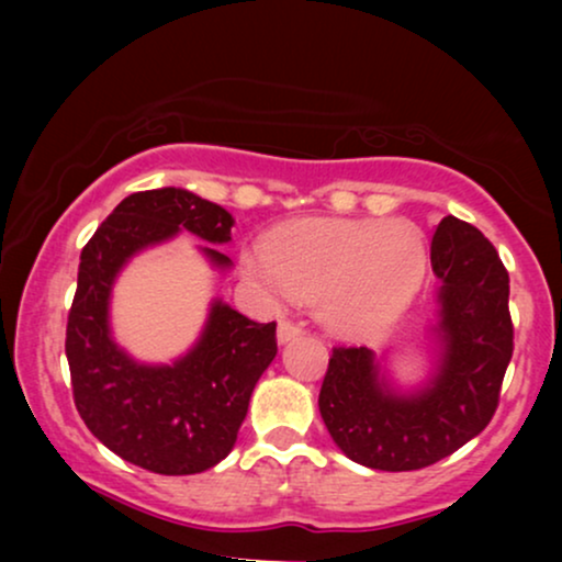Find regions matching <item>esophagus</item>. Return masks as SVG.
I'll use <instances>...</instances> for the list:
<instances>
[{
	"label": "esophagus",
	"mask_w": 562,
	"mask_h": 562,
	"mask_svg": "<svg viewBox=\"0 0 562 562\" xmlns=\"http://www.w3.org/2000/svg\"><path fill=\"white\" fill-rule=\"evenodd\" d=\"M299 335H302V327L294 325V322H289V319H281V322H279V329H276V337H279L281 345L296 340Z\"/></svg>",
	"instance_id": "34e87169"
}]
</instances>
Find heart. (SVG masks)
Returning a JSON list of instances; mask_svg holds the SVG:
<instances>
[{"label":"heart","mask_w":562,"mask_h":562,"mask_svg":"<svg viewBox=\"0 0 562 562\" xmlns=\"http://www.w3.org/2000/svg\"><path fill=\"white\" fill-rule=\"evenodd\" d=\"M427 243L404 220H302L243 256L271 294L317 304L329 333L363 340L389 329L414 302L427 273Z\"/></svg>","instance_id":"1"}]
</instances>
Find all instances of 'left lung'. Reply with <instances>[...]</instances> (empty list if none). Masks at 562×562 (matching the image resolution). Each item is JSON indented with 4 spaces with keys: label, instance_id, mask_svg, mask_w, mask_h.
I'll list each match as a JSON object with an SVG mask.
<instances>
[{
    "label": "left lung",
    "instance_id": "left-lung-1",
    "mask_svg": "<svg viewBox=\"0 0 562 562\" xmlns=\"http://www.w3.org/2000/svg\"><path fill=\"white\" fill-rule=\"evenodd\" d=\"M437 350L427 381L402 389L386 358L335 348L319 391V414L337 448L373 471H417L481 435L494 417L512 360L509 273L494 245L458 217L432 235Z\"/></svg>",
    "mask_w": 562,
    "mask_h": 562
}]
</instances>
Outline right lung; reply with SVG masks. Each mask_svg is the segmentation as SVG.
I'll use <instances>...</instances> for the list:
<instances>
[{
    "instance_id": "right-lung-1",
    "label": "right lung",
    "mask_w": 562,
    "mask_h": 562,
    "mask_svg": "<svg viewBox=\"0 0 562 562\" xmlns=\"http://www.w3.org/2000/svg\"><path fill=\"white\" fill-rule=\"evenodd\" d=\"M235 220L187 189L137 191L114 206L81 250L79 283L68 312L66 358L74 402L99 442L127 463L160 475H191L235 448L250 394L276 358V322L260 325L212 299L199 340L173 363H140L112 337L114 281L137 252L173 240H233ZM212 268L233 266L199 245Z\"/></svg>"
}]
</instances>
